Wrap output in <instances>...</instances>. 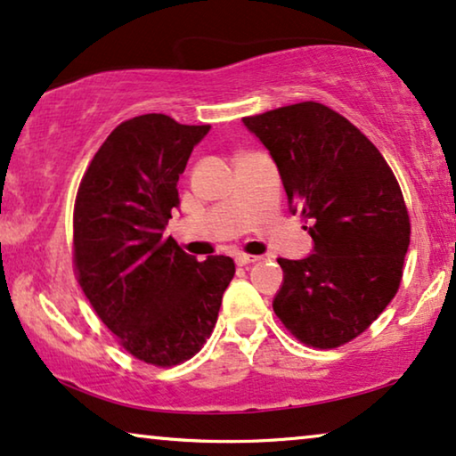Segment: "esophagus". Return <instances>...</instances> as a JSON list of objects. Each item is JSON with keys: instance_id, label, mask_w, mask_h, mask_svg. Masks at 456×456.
<instances>
[{"instance_id": "esophagus-1", "label": "esophagus", "mask_w": 456, "mask_h": 456, "mask_svg": "<svg viewBox=\"0 0 456 456\" xmlns=\"http://www.w3.org/2000/svg\"><path fill=\"white\" fill-rule=\"evenodd\" d=\"M256 260H260V256H250V254H244V252L235 254V263H238L240 266H246V265H250V263H256Z\"/></svg>"}]
</instances>
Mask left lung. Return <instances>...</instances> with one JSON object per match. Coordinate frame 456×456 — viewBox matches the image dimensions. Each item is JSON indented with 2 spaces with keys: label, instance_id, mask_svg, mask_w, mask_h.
I'll list each match as a JSON object with an SVG mask.
<instances>
[{
  "label": "left lung",
  "instance_id": "obj_1",
  "mask_svg": "<svg viewBox=\"0 0 456 456\" xmlns=\"http://www.w3.org/2000/svg\"><path fill=\"white\" fill-rule=\"evenodd\" d=\"M244 125L269 150L314 241L311 256L277 260L283 285L273 311L302 344H348L400 288L411 221L398 181L379 150L319 102L246 117Z\"/></svg>",
  "mask_w": 456,
  "mask_h": 456
}]
</instances>
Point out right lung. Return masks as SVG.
<instances>
[{
  "instance_id": "right-lung-1",
  "label": "right lung",
  "mask_w": 456,
  "mask_h": 456,
  "mask_svg": "<svg viewBox=\"0 0 456 456\" xmlns=\"http://www.w3.org/2000/svg\"><path fill=\"white\" fill-rule=\"evenodd\" d=\"M210 125L167 114L120 123L85 171L72 215V265L83 294L137 361L175 367L215 330L229 256L200 260L165 238L177 181Z\"/></svg>"
}]
</instances>
